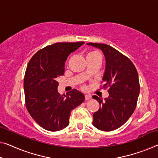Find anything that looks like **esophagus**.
<instances>
[{
    "mask_svg": "<svg viewBox=\"0 0 158 158\" xmlns=\"http://www.w3.org/2000/svg\"><path fill=\"white\" fill-rule=\"evenodd\" d=\"M91 98V96L90 94H86L85 95V99L86 100H89Z\"/></svg>",
    "mask_w": 158,
    "mask_h": 158,
    "instance_id": "34e87169",
    "label": "esophagus"
}]
</instances>
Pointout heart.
Here are the masks:
<instances>
[{
	"label": "heart",
	"instance_id": "1",
	"mask_svg": "<svg viewBox=\"0 0 158 158\" xmlns=\"http://www.w3.org/2000/svg\"><path fill=\"white\" fill-rule=\"evenodd\" d=\"M97 52H91V53H89V55H93V54H96Z\"/></svg>",
	"mask_w": 158,
	"mask_h": 158
}]
</instances>
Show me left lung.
Masks as SVG:
<instances>
[{"label":"left lung","mask_w":158,"mask_h":158,"mask_svg":"<svg viewBox=\"0 0 158 158\" xmlns=\"http://www.w3.org/2000/svg\"><path fill=\"white\" fill-rule=\"evenodd\" d=\"M101 49L106 60L102 80L109 86V97L93 96L100 108L93 114V125L98 130H116L133 114L140 93L138 72L131 61L112 47L105 44L86 43Z\"/></svg>","instance_id":"1"}]
</instances>
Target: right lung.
<instances>
[{"instance_id":"1","label":"right lung","mask_w":158,"mask_h":158,"mask_svg":"<svg viewBox=\"0 0 158 158\" xmlns=\"http://www.w3.org/2000/svg\"><path fill=\"white\" fill-rule=\"evenodd\" d=\"M84 44L57 42L39 50L30 59L24 78L27 109L42 128L58 131L69 123L71 112L84 102V94L73 89L67 94L57 91V77L64 74L67 56Z\"/></svg>"}]
</instances>
